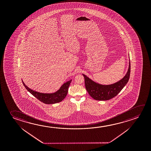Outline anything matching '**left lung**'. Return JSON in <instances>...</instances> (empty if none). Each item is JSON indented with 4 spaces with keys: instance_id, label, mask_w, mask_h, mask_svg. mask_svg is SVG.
<instances>
[{
    "instance_id": "obj_1",
    "label": "left lung",
    "mask_w": 151,
    "mask_h": 151,
    "mask_svg": "<svg viewBox=\"0 0 151 151\" xmlns=\"http://www.w3.org/2000/svg\"><path fill=\"white\" fill-rule=\"evenodd\" d=\"M131 72V64L129 60V68L125 75L113 84L103 85L95 82L86 75L83 74L85 85L89 95L97 101H107L116 96L129 81Z\"/></svg>"
}]
</instances>
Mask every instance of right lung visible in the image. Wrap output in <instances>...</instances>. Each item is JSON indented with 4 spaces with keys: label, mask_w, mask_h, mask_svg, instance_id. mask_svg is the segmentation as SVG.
I'll return each instance as SVG.
<instances>
[{
    "label": "right lung",
    "mask_w": 151,
    "mask_h": 151,
    "mask_svg": "<svg viewBox=\"0 0 151 151\" xmlns=\"http://www.w3.org/2000/svg\"><path fill=\"white\" fill-rule=\"evenodd\" d=\"M72 79H70L68 81L65 82L60 87V89L54 93H43L35 91L27 86L22 81V82L26 89L39 101L45 104H52L60 103L64 99L67 95L68 89L70 83L72 82Z\"/></svg>",
    "instance_id": "right-lung-1"
}]
</instances>
